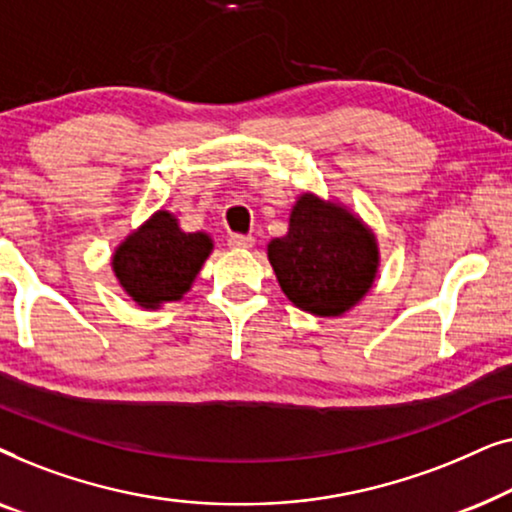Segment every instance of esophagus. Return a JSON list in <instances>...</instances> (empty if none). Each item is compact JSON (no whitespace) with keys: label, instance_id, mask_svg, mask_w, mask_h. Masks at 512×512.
<instances>
[{"label":"esophagus","instance_id":"34e87169","mask_svg":"<svg viewBox=\"0 0 512 512\" xmlns=\"http://www.w3.org/2000/svg\"><path fill=\"white\" fill-rule=\"evenodd\" d=\"M254 237L251 235H230L228 237V247L230 249H251L254 247Z\"/></svg>","mask_w":512,"mask_h":512}]
</instances>
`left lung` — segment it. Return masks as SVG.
<instances>
[{
    "label": "left lung",
    "instance_id": "obj_1",
    "mask_svg": "<svg viewBox=\"0 0 512 512\" xmlns=\"http://www.w3.org/2000/svg\"><path fill=\"white\" fill-rule=\"evenodd\" d=\"M284 296L317 317H340L370 291L380 249L375 233L340 202L303 193L289 216V233L268 244Z\"/></svg>",
    "mask_w": 512,
    "mask_h": 512
}]
</instances>
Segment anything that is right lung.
Returning a JSON list of instances; mask_svg holds the SVG:
<instances>
[{
	"mask_svg": "<svg viewBox=\"0 0 512 512\" xmlns=\"http://www.w3.org/2000/svg\"><path fill=\"white\" fill-rule=\"evenodd\" d=\"M212 249L214 242L207 233H184L177 216L158 209L118 244L111 270L139 307L158 310L191 291Z\"/></svg>",
	"mask_w": 512,
	"mask_h": 512,
	"instance_id": "obj_1",
	"label": "right lung"
}]
</instances>
